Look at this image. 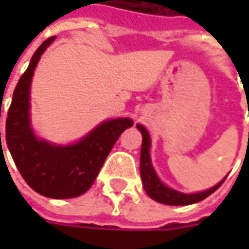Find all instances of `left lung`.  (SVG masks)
<instances>
[{"label": "left lung", "instance_id": "obj_1", "mask_svg": "<svg viewBox=\"0 0 249 249\" xmlns=\"http://www.w3.org/2000/svg\"><path fill=\"white\" fill-rule=\"evenodd\" d=\"M137 129L142 134V145H141V155H140L141 180H142V186H144L145 193L154 201L165 204V205H190V204H196V202L205 199L206 196H209L212 193H215L216 190L222 186V183L225 181V180H222L215 187H212V188H209L206 191H202V193H196V194H183V193L175 191V190L169 188L165 184H162L158 176L155 175L154 167L151 165V158H149L151 140H149L148 131L141 124H137Z\"/></svg>", "mask_w": 249, "mask_h": 249}]
</instances>
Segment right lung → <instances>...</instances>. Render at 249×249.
I'll use <instances>...</instances> for the list:
<instances>
[{"label":"right lung","instance_id":"right-lung-1","mask_svg":"<svg viewBox=\"0 0 249 249\" xmlns=\"http://www.w3.org/2000/svg\"><path fill=\"white\" fill-rule=\"evenodd\" d=\"M53 38H47L37 48L15 87L6 116L5 139L24 181L41 196L63 199L82 196L92 186L112 147L120 134L133 126V120L123 118L104 122L82 141L68 147L37 140L29 119V89L36 65Z\"/></svg>","mask_w":249,"mask_h":249}]
</instances>
